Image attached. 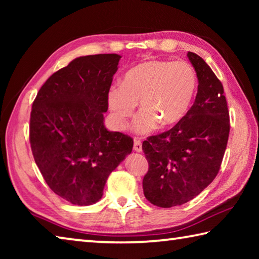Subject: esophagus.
Here are the masks:
<instances>
[{
    "label": "esophagus",
    "instance_id": "1",
    "mask_svg": "<svg viewBox=\"0 0 259 259\" xmlns=\"http://www.w3.org/2000/svg\"><path fill=\"white\" fill-rule=\"evenodd\" d=\"M134 150L136 151V152H142L143 151V148H142V142H140V140L138 139V138H135V140H134Z\"/></svg>",
    "mask_w": 259,
    "mask_h": 259
}]
</instances>
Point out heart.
Here are the masks:
<instances>
[{
    "instance_id": "b5f03b06",
    "label": "heart",
    "mask_w": 259,
    "mask_h": 259,
    "mask_svg": "<svg viewBox=\"0 0 259 259\" xmlns=\"http://www.w3.org/2000/svg\"><path fill=\"white\" fill-rule=\"evenodd\" d=\"M198 89V76L186 61L150 60L125 73L122 84L107 94L109 111L123 128L137 102L142 112L134 122L137 133L147 134L161 125H172L186 115Z\"/></svg>"
}]
</instances>
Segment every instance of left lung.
Here are the masks:
<instances>
[{
  "label": "left lung",
  "mask_w": 259,
  "mask_h": 259,
  "mask_svg": "<svg viewBox=\"0 0 259 259\" xmlns=\"http://www.w3.org/2000/svg\"><path fill=\"white\" fill-rule=\"evenodd\" d=\"M188 59L199 80L195 102L171 129L143 143L148 171L145 198L161 208L181 205L199 195L221 168L230 134V114L222 82L194 52Z\"/></svg>",
  "instance_id": "left-lung-1"
}]
</instances>
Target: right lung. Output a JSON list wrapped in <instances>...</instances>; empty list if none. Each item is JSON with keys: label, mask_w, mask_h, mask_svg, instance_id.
<instances>
[{"label": "right lung", "mask_w": 259, "mask_h": 259, "mask_svg": "<svg viewBox=\"0 0 259 259\" xmlns=\"http://www.w3.org/2000/svg\"><path fill=\"white\" fill-rule=\"evenodd\" d=\"M120 58H75L48 78L33 103L29 142L35 163L48 186L72 204L102 199L109 174L133 151V138L104 125Z\"/></svg>", "instance_id": "1"}]
</instances>
